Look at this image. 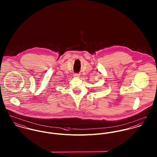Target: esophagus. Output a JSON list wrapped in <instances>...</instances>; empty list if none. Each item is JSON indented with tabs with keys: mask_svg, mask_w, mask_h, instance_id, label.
<instances>
[{
	"mask_svg": "<svg viewBox=\"0 0 157 157\" xmlns=\"http://www.w3.org/2000/svg\"><path fill=\"white\" fill-rule=\"evenodd\" d=\"M74 77H78L79 76H80V74H77V73H75V74H74Z\"/></svg>",
	"mask_w": 157,
	"mask_h": 157,
	"instance_id": "esophagus-1",
	"label": "esophagus"
}]
</instances>
